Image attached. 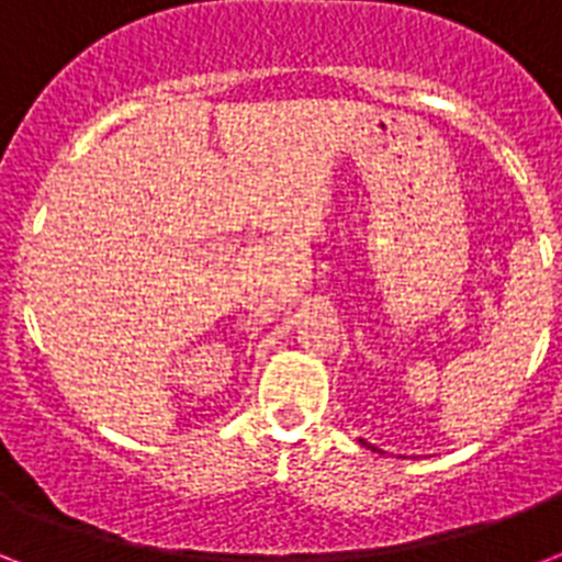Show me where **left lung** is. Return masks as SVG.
<instances>
[{
    "instance_id": "left-lung-1",
    "label": "left lung",
    "mask_w": 562,
    "mask_h": 562,
    "mask_svg": "<svg viewBox=\"0 0 562 562\" xmlns=\"http://www.w3.org/2000/svg\"><path fill=\"white\" fill-rule=\"evenodd\" d=\"M359 443H361V446H368V449H375V446H370V443H364V440H359Z\"/></svg>"
}]
</instances>
